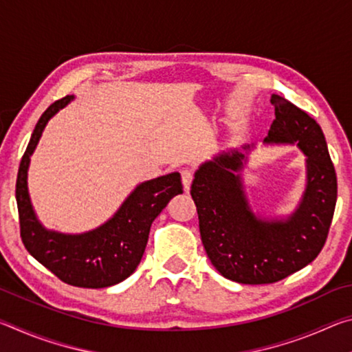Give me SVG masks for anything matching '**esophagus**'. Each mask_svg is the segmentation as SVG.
Segmentation results:
<instances>
[{
    "label": "esophagus",
    "instance_id": "34e87169",
    "mask_svg": "<svg viewBox=\"0 0 352 352\" xmlns=\"http://www.w3.org/2000/svg\"><path fill=\"white\" fill-rule=\"evenodd\" d=\"M192 178H194V172L192 170L188 169V168L182 169V182H183V186H184V190H186V192H189L190 183H192Z\"/></svg>",
    "mask_w": 352,
    "mask_h": 352
}]
</instances>
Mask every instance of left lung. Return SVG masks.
Instances as JSON below:
<instances>
[{"label":"left lung","instance_id":"obj_1","mask_svg":"<svg viewBox=\"0 0 352 352\" xmlns=\"http://www.w3.org/2000/svg\"><path fill=\"white\" fill-rule=\"evenodd\" d=\"M270 102L275 121L264 144H296L306 157V188L295 211L272 219L252 210L241 172L254 144L200 164L190 186L208 258L220 275L241 284H272L311 264L324 245L337 201L323 130L283 96L272 94Z\"/></svg>","mask_w":352,"mask_h":352}]
</instances>
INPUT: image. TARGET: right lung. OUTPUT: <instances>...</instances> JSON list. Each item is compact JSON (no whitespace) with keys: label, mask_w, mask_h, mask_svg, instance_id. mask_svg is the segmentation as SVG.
<instances>
[{"label":"right lung","mask_w":352,"mask_h":352,"mask_svg":"<svg viewBox=\"0 0 352 352\" xmlns=\"http://www.w3.org/2000/svg\"><path fill=\"white\" fill-rule=\"evenodd\" d=\"M73 99L74 96H65L47 107L21 158L15 189L21 241L28 252L63 283L76 287L102 289L124 281L136 270L144 254L152 222L172 197L183 192V184L178 172L140 183L113 217L87 233L67 234L45 228L29 197L31 155L47 121Z\"/></svg>","instance_id":"right-lung-1"}]
</instances>
